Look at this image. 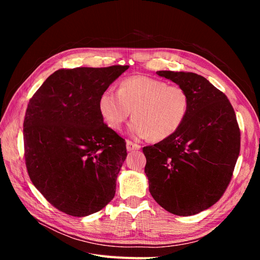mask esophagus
<instances>
[{"label": "esophagus", "mask_w": 260, "mask_h": 260, "mask_svg": "<svg viewBox=\"0 0 260 260\" xmlns=\"http://www.w3.org/2000/svg\"><path fill=\"white\" fill-rule=\"evenodd\" d=\"M141 146L139 144H136L131 142V141H127V149L129 152H132V151H137V149H140Z\"/></svg>", "instance_id": "1"}]
</instances>
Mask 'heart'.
Masks as SVG:
<instances>
[{
	"mask_svg": "<svg viewBox=\"0 0 260 260\" xmlns=\"http://www.w3.org/2000/svg\"><path fill=\"white\" fill-rule=\"evenodd\" d=\"M99 109L113 130H120L131 115L129 131L137 138L165 140L180 129L188 111V95L180 86L146 76L125 78L117 92L107 89L100 95Z\"/></svg>",
	"mask_w": 260,
	"mask_h": 260,
	"instance_id": "heart-1",
	"label": "heart"
}]
</instances>
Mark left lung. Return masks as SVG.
Here are the masks:
<instances>
[{
  "mask_svg": "<svg viewBox=\"0 0 260 260\" xmlns=\"http://www.w3.org/2000/svg\"><path fill=\"white\" fill-rule=\"evenodd\" d=\"M188 95V111L171 137L143 147L149 193L177 216L209 208L229 185L240 154L241 133L234 109L224 94L194 73H156Z\"/></svg>",
  "mask_w": 260,
  "mask_h": 260,
  "instance_id": "8db88e82",
  "label": "left lung"
}]
</instances>
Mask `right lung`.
I'll return each mask as SVG.
<instances>
[{
	"label": "right lung",
	"mask_w": 260,
	"mask_h": 260,
	"mask_svg": "<svg viewBox=\"0 0 260 260\" xmlns=\"http://www.w3.org/2000/svg\"><path fill=\"white\" fill-rule=\"evenodd\" d=\"M128 68L59 69L29 101L23 120L28 175L67 215L89 216L114 199L127 148L104 123L99 99Z\"/></svg>",
	"instance_id": "right-lung-1"
}]
</instances>
